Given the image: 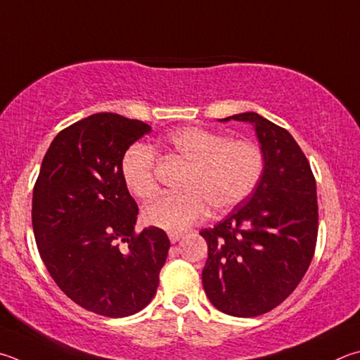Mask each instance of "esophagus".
I'll list each match as a JSON object with an SVG mask.
<instances>
[{
  "mask_svg": "<svg viewBox=\"0 0 360 360\" xmlns=\"http://www.w3.org/2000/svg\"><path fill=\"white\" fill-rule=\"evenodd\" d=\"M168 238H169V243L176 244V243H178V240L182 238V233H174V231H172V233H168Z\"/></svg>",
  "mask_w": 360,
  "mask_h": 360,
  "instance_id": "1",
  "label": "esophagus"
}]
</instances>
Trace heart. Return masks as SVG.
Here are the masks:
<instances>
[{"mask_svg": "<svg viewBox=\"0 0 360 360\" xmlns=\"http://www.w3.org/2000/svg\"><path fill=\"white\" fill-rule=\"evenodd\" d=\"M163 145L188 162L184 191L162 195L145 207L149 225L182 231L214 211L231 209L250 195L261 179L264 155L252 140H228L224 134L202 127H179L167 134ZM121 176L134 197L149 200L158 192L154 154L135 143L122 155Z\"/></svg>", "mask_w": 360, "mask_h": 360, "instance_id": "heart-1", "label": "heart"}]
</instances>
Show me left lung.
Segmentation results:
<instances>
[{
    "instance_id": "left-lung-1",
    "label": "left lung",
    "mask_w": 360,
    "mask_h": 360,
    "mask_svg": "<svg viewBox=\"0 0 360 360\" xmlns=\"http://www.w3.org/2000/svg\"><path fill=\"white\" fill-rule=\"evenodd\" d=\"M250 122L264 168L248 197L200 234L207 244L202 288L215 309L252 318L276 309L296 290L315 253L316 182L288 130L258 113L219 121Z\"/></svg>"
}]
</instances>
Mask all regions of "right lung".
I'll return each mask as SVG.
<instances>
[{
	"mask_svg": "<svg viewBox=\"0 0 360 360\" xmlns=\"http://www.w3.org/2000/svg\"><path fill=\"white\" fill-rule=\"evenodd\" d=\"M151 126L96 113L61 130L32 191V230L51 278L83 309L130 316L151 302L169 239L158 226L135 233L139 206L121 176L130 145Z\"/></svg>",
	"mask_w": 360,
	"mask_h": 360,
	"instance_id": "right-lung-1",
	"label": "right lung"
}]
</instances>
